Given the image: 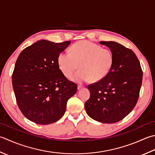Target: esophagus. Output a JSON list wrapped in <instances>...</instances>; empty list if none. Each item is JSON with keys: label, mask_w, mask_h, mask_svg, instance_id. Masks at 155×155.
<instances>
[{"label": "esophagus", "mask_w": 155, "mask_h": 155, "mask_svg": "<svg viewBox=\"0 0 155 155\" xmlns=\"http://www.w3.org/2000/svg\"><path fill=\"white\" fill-rule=\"evenodd\" d=\"M83 86H82V85H80V84H78V87H77V89H78V90H79V89H82V88H83Z\"/></svg>", "instance_id": "34e87169"}]
</instances>
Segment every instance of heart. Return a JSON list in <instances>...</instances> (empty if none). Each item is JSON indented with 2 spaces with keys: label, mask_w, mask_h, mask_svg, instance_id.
Here are the masks:
<instances>
[{
  "label": "heart",
  "mask_w": 155,
  "mask_h": 155,
  "mask_svg": "<svg viewBox=\"0 0 155 155\" xmlns=\"http://www.w3.org/2000/svg\"><path fill=\"white\" fill-rule=\"evenodd\" d=\"M114 62V56L109 49L91 41L83 40L71 47V53L62 51L58 56V64L62 74L70 77L79 65L81 69L71 77L76 83H82L91 79L101 81L108 74Z\"/></svg>",
  "instance_id": "b5f03b06"
}]
</instances>
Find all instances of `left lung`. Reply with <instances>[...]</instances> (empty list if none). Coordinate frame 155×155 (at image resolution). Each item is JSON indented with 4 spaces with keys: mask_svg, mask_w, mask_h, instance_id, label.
<instances>
[{
    "mask_svg": "<svg viewBox=\"0 0 155 155\" xmlns=\"http://www.w3.org/2000/svg\"><path fill=\"white\" fill-rule=\"evenodd\" d=\"M99 43L113 52L114 64L104 79L88 85L91 96L84 107L88 116L97 122L116 123L128 116L138 101L142 68L132 50L115 41Z\"/></svg>",
    "mask_w": 155,
    "mask_h": 155,
    "instance_id": "obj_1",
    "label": "left lung"
}]
</instances>
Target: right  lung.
<instances>
[{
    "mask_svg": "<svg viewBox=\"0 0 155 155\" xmlns=\"http://www.w3.org/2000/svg\"><path fill=\"white\" fill-rule=\"evenodd\" d=\"M71 41L39 40L25 48L16 61L12 84L18 107L38 124L57 122L64 114L68 100L77 91L59 68L58 56Z\"/></svg>",
    "mask_w": 155,
    "mask_h": 155,
    "instance_id": "obj_1",
    "label": "right lung"
}]
</instances>
